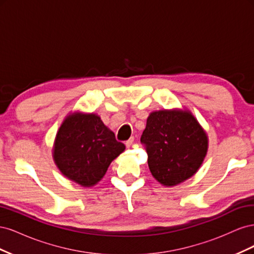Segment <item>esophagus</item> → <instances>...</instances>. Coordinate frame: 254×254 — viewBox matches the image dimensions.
<instances>
[{
    "label": "esophagus",
    "instance_id": "34e87169",
    "mask_svg": "<svg viewBox=\"0 0 254 254\" xmlns=\"http://www.w3.org/2000/svg\"><path fill=\"white\" fill-rule=\"evenodd\" d=\"M133 142H134V137H133V136H131L128 141H126V143H125V144H126V147H127V148H129L130 146L132 145V143H133Z\"/></svg>",
    "mask_w": 254,
    "mask_h": 254
}]
</instances>
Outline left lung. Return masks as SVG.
<instances>
[{"mask_svg":"<svg viewBox=\"0 0 254 254\" xmlns=\"http://www.w3.org/2000/svg\"><path fill=\"white\" fill-rule=\"evenodd\" d=\"M141 143L147 152L152 177L166 188L193 177L209 147L206 132L187 108L151 112Z\"/></svg>","mask_w":254,"mask_h":254,"instance_id":"8db88e82","label":"left lung"}]
</instances>
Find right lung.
Listing matches in <instances>:
<instances>
[{
  "mask_svg": "<svg viewBox=\"0 0 254 254\" xmlns=\"http://www.w3.org/2000/svg\"><path fill=\"white\" fill-rule=\"evenodd\" d=\"M125 148L101 117L74 111L66 115L58 129L53 159L68 180L91 188L103 179L110 163Z\"/></svg>",
  "mask_w": 254,
  "mask_h": 254,
  "instance_id": "right-lung-1",
  "label": "right lung"
}]
</instances>
